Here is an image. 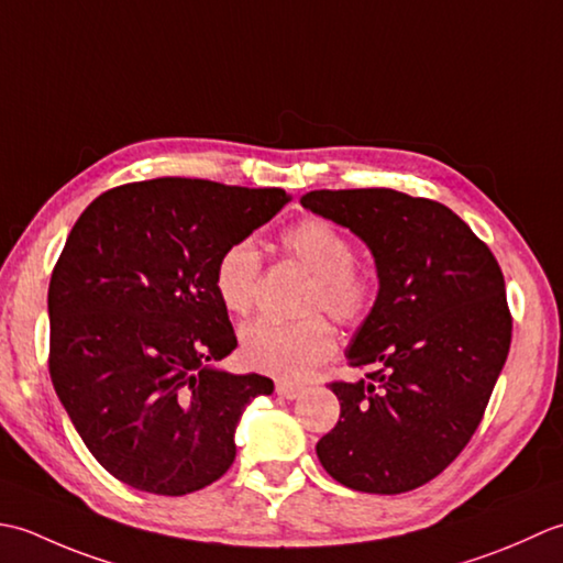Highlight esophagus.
<instances>
[{"instance_id":"34e87169","label":"esophagus","mask_w":563,"mask_h":563,"mask_svg":"<svg viewBox=\"0 0 563 563\" xmlns=\"http://www.w3.org/2000/svg\"><path fill=\"white\" fill-rule=\"evenodd\" d=\"M306 391L303 386H298V384H289V382H279L277 384V394L282 396V398H286V400H294V398H298Z\"/></svg>"}]
</instances>
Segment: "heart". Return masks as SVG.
Segmentation results:
<instances>
[{"label":"heart","instance_id":"obj_1","mask_svg":"<svg viewBox=\"0 0 563 563\" xmlns=\"http://www.w3.org/2000/svg\"><path fill=\"white\" fill-rule=\"evenodd\" d=\"M282 250L313 277L306 313L323 311L338 323H357L374 301V279L354 265L352 240L323 218H303L282 235ZM262 260L252 240L228 247L216 265V294L228 311L247 316L257 301ZM338 347L325 318L296 323L262 318L240 335V354L252 369L279 378H303Z\"/></svg>","mask_w":563,"mask_h":563}]
</instances>
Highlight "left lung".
<instances>
[{
	"mask_svg": "<svg viewBox=\"0 0 563 563\" xmlns=\"http://www.w3.org/2000/svg\"><path fill=\"white\" fill-rule=\"evenodd\" d=\"M303 209L369 247L378 291L345 357L369 382L330 384L340 420L316 444L352 490L406 493L476 432L508 360L512 320L493 252L446 206L394 189H320Z\"/></svg>",
	"mask_w": 563,
	"mask_h": 563,
	"instance_id": "left-lung-1",
	"label": "left lung"
}]
</instances>
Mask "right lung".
Listing matches in <instances>:
<instances>
[{"label": "right lung", "mask_w": 563, "mask_h": 563, "mask_svg": "<svg viewBox=\"0 0 563 563\" xmlns=\"http://www.w3.org/2000/svg\"><path fill=\"white\" fill-rule=\"evenodd\" d=\"M289 201L163 177L109 189L77 218L48 289L51 378L125 486L187 496L231 468L240 416L274 382L218 366L238 340L216 265Z\"/></svg>", "instance_id": "add662e5"}]
</instances>
